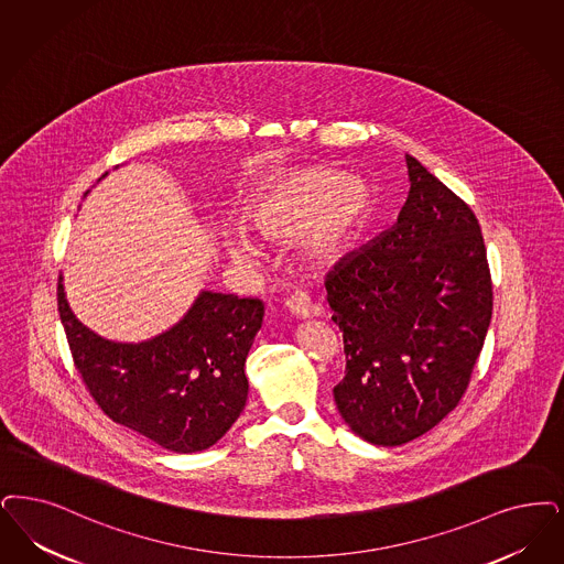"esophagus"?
Segmentation results:
<instances>
[{"label":"esophagus","instance_id":"obj_1","mask_svg":"<svg viewBox=\"0 0 564 564\" xmlns=\"http://www.w3.org/2000/svg\"><path fill=\"white\" fill-rule=\"evenodd\" d=\"M288 308L295 318H311L316 315V306L311 302V297L306 293H295L288 302Z\"/></svg>","mask_w":564,"mask_h":564}]
</instances>
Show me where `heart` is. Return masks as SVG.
I'll use <instances>...</instances> for the list:
<instances>
[{"label": "heart", "mask_w": 564, "mask_h": 564, "mask_svg": "<svg viewBox=\"0 0 564 564\" xmlns=\"http://www.w3.org/2000/svg\"><path fill=\"white\" fill-rule=\"evenodd\" d=\"M378 214V193L367 181L325 167L297 170L269 182L246 209L249 226L271 239L304 235L306 256L336 260L361 241ZM228 258L251 264L253 248L243 232L225 237Z\"/></svg>", "instance_id": "b5f03b06"}]
</instances>
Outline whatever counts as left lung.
Returning <instances> with one entry per match:
<instances>
[{
	"label": "left lung",
	"mask_w": 564,
	"mask_h": 564,
	"mask_svg": "<svg viewBox=\"0 0 564 564\" xmlns=\"http://www.w3.org/2000/svg\"><path fill=\"white\" fill-rule=\"evenodd\" d=\"M397 225L325 279L344 334L341 420L371 445L397 447L457 406L494 311L491 274L473 209L411 155Z\"/></svg>",
	"instance_id": "left-lung-1"
}]
</instances>
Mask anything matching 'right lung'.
Returning a JSON list of instances; mask_svg holds the SVG:
<instances>
[{
    "instance_id": "1",
    "label": "right lung",
    "mask_w": 564,
    "mask_h": 564,
    "mask_svg": "<svg viewBox=\"0 0 564 564\" xmlns=\"http://www.w3.org/2000/svg\"><path fill=\"white\" fill-rule=\"evenodd\" d=\"M58 313L94 401L159 447L209 449L246 409V359L264 316L260 300L202 290L170 329L142 341H115L75 316L61 274Z\"/></svg>"
}]
</instances>
